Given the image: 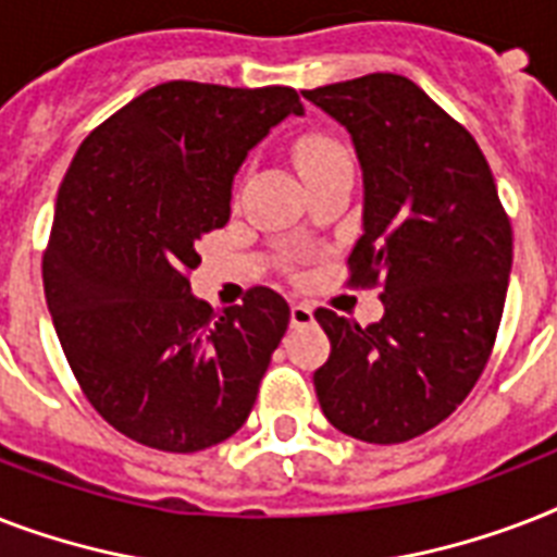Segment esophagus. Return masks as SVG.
Masks as SVG:
<instances>
[{
  "mask_svg": "<svg viewBox=\"0 0 557 557\" xmlns=\"http://www.w3.org/2000/svg\"><path fill=\"white\" fill-rule=\"evenodd\" d=\"M314 321V312L309 304H292V326H309Z\"/></svg>",
  "mask_w": 557,
  "mask_h": 557,
  "instance_id": "34e87169",
  "label": "esophagus"
}]
</instances>
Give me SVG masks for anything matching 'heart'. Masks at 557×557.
Returning <instances> with one entry per match:
<instances>
[{"label": "heart", "instance_id": "b5f03b06", "mask_svg": "<svg viewBox=\"0 0 557 557\" xmlns=\"http://www.w3.org/2000/svg\"><path fill=\"white\" fill-rule=\"evenodd\" d=\"M295 161L304 178H312L332 164L349 161V152L330 135H304L295 144Z\"/></svg>", "mask_w": 557, "mask_h": 557}]
</instances>
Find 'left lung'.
I'll return each mask as SVG.
<instances>
[{"instance_id": "left-lung-1", "label": "left lung", "mask_w": 557, "mask_h": 557, "mask_svg": "<svg viewBox=\"0 0 557 557\" xmlns=\"http://www.w3.org/2000/svg\"><path fill=\"white\" fill-rule=\"evenodd\" d=\"M304 98L352 138L364 213L349 271L384 286L370 326L314 312L332 344L314 393L341 433L396 445L448 419L485 370L509 288V216L471 133L413 81L364 74Z\"/></svg>"}]
</instances>
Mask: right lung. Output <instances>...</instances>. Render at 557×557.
Segmentation results:
<instances>
[{"instance_id": "obj_1", "label": "right lung", "mask_w": 557, "mask_h": 557, "mask_svg": "<svg viewBox=\"0 0 557 557\" xmlns=\"http://www.w3.org/2000/svg\"><path fill=\"white\" fill-rule=\"evenodd\" d=\"M288 115H304L288 86L161 83L81 144L57 193L42 260L57 338L91 407L147 448L234 436L286 335L277 292L213 309L187 274L231 219L236 170Z\"/></svg>"}]
</instances>
